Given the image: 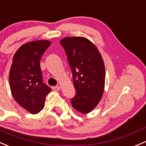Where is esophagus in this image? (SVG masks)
I'll use <instances>...</instances> for the list:
<instances>
[{"instance_id": "34e87169", "label": "esophagus", "mask_w": 146, "mask_h": 146, "mask_svg": "<svg viewBox=\"0 0 146 146\" xmlns=\"http://www.w3.org/2000/svg\"><path fill=\"white\" fill-rule=\"evenodd\" d=\"M52 90L54 91H59L60 90V86H52Z\"/></svg>"}]
</instances>
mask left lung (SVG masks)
Masks as SVG:
<instances>
[{
	"label": "left lung",
	"mask_w": 146,
	"mask_h": 146,
	"mask_svg": "<svg viewBox=\"0 0 146 146\" xmlns=\"http://www.w3.org/2000/svg\"><path fill=\"white\" fill-rule=\"evenodd\" d=\"M72 72L76 95L72 105L82 113L92 111L102 98L105 67L97 47L84 37H67L60 40Z\"/></svg>",
	"instance_id": "obj_1"
}]
</instances>
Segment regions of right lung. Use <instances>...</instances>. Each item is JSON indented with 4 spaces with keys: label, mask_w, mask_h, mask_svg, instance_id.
I'll list each match as a JSON object with an SVG mask.
<instances>
[{
    "label": "right lung",
    "mask_w": 146,
    "mask_h": 146,
    "mask_svg": "<svg viewBox=\"0 0 146 146\" xmlns=\"http://www.w3.org/2000/svg\"><path fill=\"white\" fill-rule=\"evenodd\" d=\"M48 40H37L23 44L13 58L9 74L11 93L17 103L32 114L44 108L51 89L42 82L40 62L50 45Z\"/></svg>",
    "instance_id": "obj_1"
}]
</instances>
